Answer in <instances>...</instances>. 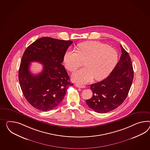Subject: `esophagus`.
Segmentation results:
<instances>
[{
	"label": "esophagus",
	"mask_w": 150,
	"mask_h": 150,
	"mask_svg": "<svg viewBox=\"0 0 150 150\" xmlns=\"http://www.w3.org/2000/svg\"><path fill=\"white\" fill-rule=\"evenodd\" d=\"M75 85H76V86H77V88H85L84 85L79 84H76Z\"/></svg>",
	"instance_id": "34e87169"
}]
</instances>
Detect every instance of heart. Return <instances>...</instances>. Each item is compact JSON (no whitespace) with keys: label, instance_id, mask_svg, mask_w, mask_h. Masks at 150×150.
Listing matches in <instances>:
<instances>
[{"label":"heart","instance_id":"obj_1","mask_svg":"<svg viewBox=\"0 0 150 150\" xmlns=\"http://www.w3.org/2000/svg\"><path fill=\"white\" fill-rule=\"evenodd\" d=\"M118 60L117 51L103 43L88 41L78 46V52L69 50L64 58L66 68L74 72L83 64L85 67L72 76L74 81L85 84L95 78L96 81L103 79L111 73Z\"/></svg>","mask_w":150,"mask_h":150}]
</instances>
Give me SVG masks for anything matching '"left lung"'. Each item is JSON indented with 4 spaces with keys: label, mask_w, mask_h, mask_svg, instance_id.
Segmentation results:
<instances>
[{
    "label": "left lung",
    "mask_w": 150,
    "mask_h": 150,
    "mask_svg": "<svg viewBox=\"0 0 150 150\" xmlns=\"http://www.w3.org/2000/svg\"><path fill=\"white\" fill-rule=\"evenodd\" d=\"M120 60L107 78L92 84L93 95L86 103L94 111L106 113L118 107L126 98L133 80V69L128 53L120 46Z\"/></svg>",
    "instance_id": "1"
}]
</instances>
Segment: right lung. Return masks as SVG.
<instances>
[{"label":"right lung","instance_id":"add662e5","mask_svg":"<svg viewBox=\"0 0 150 150\" xmlns=\"http://www.w3.org/2000/svg\"><path fill=\"white\" fill-rule=\"evenodd\" d=\"M72 42L44 37L31 43L25 50L18 79L24 96L33 107L44 111L53 109L62 102L69 86L73 85L62 64ZM34 61L44 65L43 71L37 75L29 71L30 62Z\"/></svg>","mask_w":150,"mask_h":150}]
</instances>
